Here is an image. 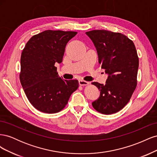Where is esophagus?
<instances>
[{
  "label": "esophagus",
  "instance_id": "obj_1",
  "mask_svg": "<svg viewBox=\"0 0 157 157\" xmlns=\"http://www.w3.org/2000/svg\"><path fill=\"white\" fill-rule=\"evenodd\" d=\"M79 84L80 86H86V85L89 84V82L88 81H85L84 80H79Z\"/></svg>",
  "mask_w": 157,
  "mask_h": 157
}]
</instances>
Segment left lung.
<instances>
[{"label":"left lung","mask_w":157,"mask_h":157,"mask_svg":"<svg viewBox=\"0 0 157 157\" xmlns=\"http://www.w3.org/2000/svg\"><path fill=\"white\" fill-rule=\"evenodd\" d=\"M86 34L96 47L101 69L108 75L105 84L92 83L100 91L92 106L105 115L115 113L129 101L137 86L139 59L135 45L120 33L93 30Z\"/></svg>","instance_id":"left-lung-1"}]
</instances>
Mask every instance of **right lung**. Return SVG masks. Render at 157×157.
<instances>
[{
	"label": "right lung",
	"instance_id": "add662e5",
	"mask_svg": "<svg viewBox=\"0 0 157 157\" xmlns=\"http://www.w3.org/2000/svg\"><path fill=\"white\" fill-rule=\"evenodd\" d=\"M77 32L46 30L33 36L21 56V84L27 99L37 110L58 113L67 105L78 87L77 80H63L57 73L66 44Z\"/></svg>",
	"mask_w": 157,
	"mask_h": 157
}]
</instances>
